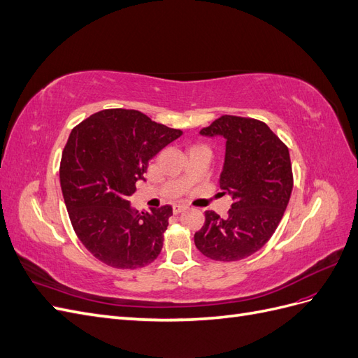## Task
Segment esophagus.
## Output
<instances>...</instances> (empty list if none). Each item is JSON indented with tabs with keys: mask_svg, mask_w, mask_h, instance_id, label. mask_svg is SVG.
I'll use <instances>...</instances> for the list:
<instances>
[{
	"mask_svg": "<svg viewBox=\"0 0 358 358\" xmlns=\"http://www.w3.org/2000/svg\"><path fill=\"white\" fill-rule=\"evenodd\" d=\"M188 208L187 206H183V204H176L175 208H173V213L175 215H178V213H182V212H185Z\"/></svg>",
	"mask_w": 358,
	"mask_h": 358,
	"instance_id": "esophagus-1",
	"label": "esophagus"
}]
</instances>
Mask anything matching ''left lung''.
<instances>
[{
    "instance_id": "left-lung-1",
    "label": "left lung",
    "mask_w": 358,
    "mask_h": 358,
    "mask_svg": "<svg viewBox=\"0 0 358 358\" xmlns=\"http://www.w3.org/2000/svg\"><path fill=\"white\" fill-rule=\"evenodd\" d=\"M200 134L225 140L220 185L233 204L227 218L206 212L194 243L215 262H237L262 249L282 220L292 191L288 148L264 122L241 116L224 115Z\"/></svg>"
}]
</instances>
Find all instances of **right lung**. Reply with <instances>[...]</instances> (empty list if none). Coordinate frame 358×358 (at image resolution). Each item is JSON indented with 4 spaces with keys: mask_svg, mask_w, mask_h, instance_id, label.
Instances as JSON below:
<instances>
[{
    "mask_svg": "<svg viewBox=\"0 0 358 358\" xmlns=\"http://www.w3.org/2000/svg\"><path fill=\"white\" fill-rule=\"evenodd\" d=\"M180 136L125 109L101 110L73 128L61 158L62 196L79 241L104 264L137 268L159 255L171 206L138 212L128 199L149 161Z\"/></svg>",
    "mask_w": 358,
    "mask_h": 358,
    "instance_id": "right-lung-1",
    "label": "right lung"
}]
</instances>
